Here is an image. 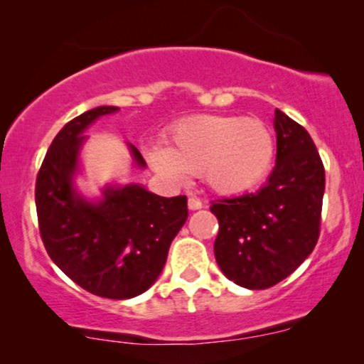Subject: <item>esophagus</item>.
<instances>
[{"mask_svg": "<svg viewBox=\"0 0 364 364\" xmlns=\"http://www.w3.org/2000/svg\"><path fill=\"white\" fill-rule=\"evenodd\" d=\"M202 207L203 203L200 198H196V196H190V198H188V208H190V210H198V208Z\"/></svg>", "mask_w": 364, "mask_h": 364, "instance_id": "esophagus-1", "label": "esophagus"}]
</instances>
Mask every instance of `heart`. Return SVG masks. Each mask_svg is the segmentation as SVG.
Masks as SVG:
<instances>
[{"instance_id": "heart-1", "label": "heart", "mask_w": 364, "mask_h": 364, "mask_svg": "<svg viewBox=\"0 0 364 364\" xmlns=\"http://www.w3.org/2000/svg\"><path fill=\"white\" fill-rule=\"evenodd\" d=\"M274 156V136L263 121L203 114L178 123L168 147L150 150L149 161L166 178L202 174L217 193L240 195L267 176Z\"/></svg>"}]
</instances>
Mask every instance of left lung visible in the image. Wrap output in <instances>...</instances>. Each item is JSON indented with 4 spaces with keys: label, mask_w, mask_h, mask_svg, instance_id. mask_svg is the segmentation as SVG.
<instances>
[{
    "label": "left lung",
    "mask_w": 364,
    "mask_h": 364,
    "mask_svg": "<svg viewBox=\"0 0 364 364\" xmlns=\"http://www.w3.org/2000/svg\"><path fill=\"white\" fill-rule=\"evenodd\" d=\"M275 168L257 193L212 202L219 220L214 253L224 275L267 289L291 275L320 236L325 169L310 133L275 109Z\"/></svg>",
    "instance_id": "1"
}]
</instances>
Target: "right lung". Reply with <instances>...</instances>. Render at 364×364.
I'll use <instances>...</instances> for the list:
<instances>
[{
	"mask_svg": "<svg viewBox=\"0 0 364 364\" xmlns=\"http://www.w3.org/2000/svg\"><path fill=\"white\" fill-rule=\"evenodd\" d=\"M118 111L101 106L68 121L54 136L36 179L39 231L51 260L95 296L129 299L156 282L169 246L188 219L185 195L164 198L140 185L107 186L99 202L75 191L87 127ZM140 168L145 161L129 145Z\"/></svg>",
	"mask_w": 364,
	"mask_h": 364,
	"instance_id": "1",
	"label": "right lung"
}]
</instances>
